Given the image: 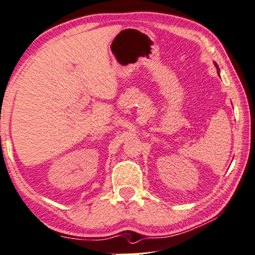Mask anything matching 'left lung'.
Returning <instances> with one entry per match:
<instances>
[{
	"mask_svg": "<svg viewBox=\"0 0 255 255\" xmlns=\"http://www.w3.org/2000/svg\"><path fill=\"white\" fill-rule=\"evenodd\" d=\"M215 66H216V68H217V71L218 72H219V67H218V64L215 62ZM218 75H219V74H218Z\"/></svg>",
	"mask_w": 255,
	"mask_h": 255,
	"instance_id": "left-lung-1",
	"label": "left lung"
}]
</instances>
